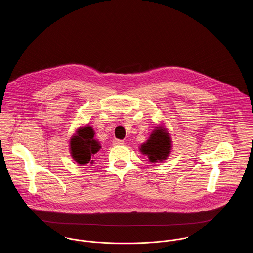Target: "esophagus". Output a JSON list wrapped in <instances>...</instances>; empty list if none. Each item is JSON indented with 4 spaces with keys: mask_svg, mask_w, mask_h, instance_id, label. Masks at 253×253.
I'll return each instance as SVG.
<instances>
[{
    "mask_svg": "<svg viewBox=\"0 0 253 253\" xmlns=\"http://www.w3.org/2000/svg\"><path fill=\"white\" fill-rule=\"evenodd\" d=\"M123 143H124V141L121 140V139H117V138H116V139L114 140V144H115V145H120V144H123Z\"/></svg>",
    "mask_w": 253,
    "mask_h": 253,
    "instance_id": "34e87169",
    "label": "esophagus"
}]
</instances>
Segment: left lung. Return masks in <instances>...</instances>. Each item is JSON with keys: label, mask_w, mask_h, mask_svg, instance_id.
<instances>
[{"label": "left lung", "mask_w": 253, "mask_h": 253, "mask_svg": "<svg viewBox=\"0 0 253 253\" xmlns=\"http://www.w3.org/2000/svg\"><path fill=\"white\" fill-rule=\"evenodd\" d=\"M171 149V140L165 128L159 127L151 134L148 140L140 147V151L146 154L149 161L156 163L166 160Z\"/></svg>", "instance_id": "1"}]
</instances>
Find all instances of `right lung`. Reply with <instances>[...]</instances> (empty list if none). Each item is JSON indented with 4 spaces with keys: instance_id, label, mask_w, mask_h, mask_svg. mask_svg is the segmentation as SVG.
I'll use <instances>...</instances> for the list:
<instances>
[{
    "instance_id": "obj_1",
    "label": "right lung",
    "mask_w": 253,
    "mask_h": 253,
    "mask_svg": "<svg viewBox=\"0 0 253 253\" xmlns=\"http://www.w3.org/2000/svg\"><path fill=\"white\" fill-rule=\"evenodd\" d=\"M101 148L94 139V131L90 126L80 128L70 139V150L73 159L80 165L92 164L94 156Z\"/></svg>"
}]
</instances>
